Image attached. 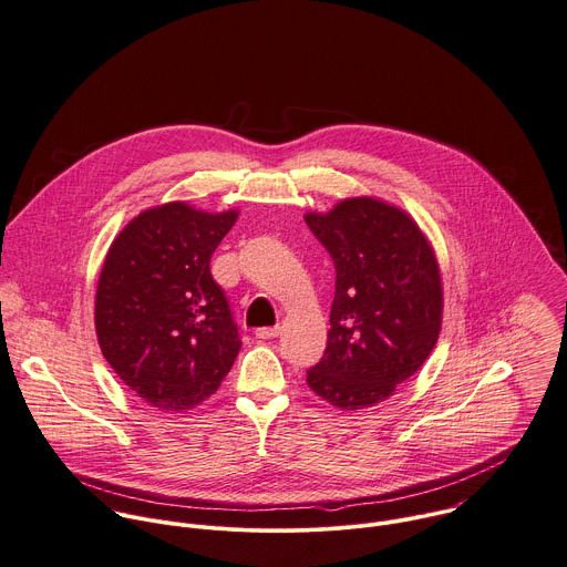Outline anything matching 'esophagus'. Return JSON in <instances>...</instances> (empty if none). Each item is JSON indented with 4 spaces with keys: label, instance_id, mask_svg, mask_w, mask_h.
I'll list each match as a JSON object with an SVG mask.
<instances>
[{
    "label": "esophagus",
    "instance_id": "esophagus-1",
    "mask_svg": "<svg viewBox=\"0 0 567 567\" xmlns=\"http://www.w3.org/2000/svg\"><path fill=\"white\" fill-rule=\"evenodd\" d=\"M278 333H280V327H260V329H256V338H260V340H271Z\"/></svg>",
    "mask_w": 567,
    "mask_h": 567
}]
</instances>
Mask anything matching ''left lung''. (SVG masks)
Instances as JSON below:
<instances>
[{"instance_id":"obj_1","label":"left lung","mask_w":567,"mask_h":567,"mask_svg":"<svg viewBox=\"0 0 567 567\" xmlns=\"http://www.w3.org/2000/svg\"><path fill=\"white\" fill-rule=\"evenodd\" d=\"M336 265L331 329L309 389L342 411L389 400L415 375L442 329V276L420 225L371 196L307 214Z\"/></svg>"}]
</instances>
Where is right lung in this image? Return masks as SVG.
Masks as SVG:
<instances>
[{
    "label": "right lung",
    "instance_id": "obj_1",
    "mask_svg": "<svg viewBox=\"0 0 567 567\" xmlns=\"http://www.w3.org/2000/svg\"><path fill=\"white\" fill-rule=\"evenodd\" d=\"M238 218L187 203L141 212L112 240L94 298L103 358L145 404L185 413L216 393L238 351V327L209 271Z\"/></svg>",
    "mask_w": 567,
    "mask_h": 567
}]
</instances>
